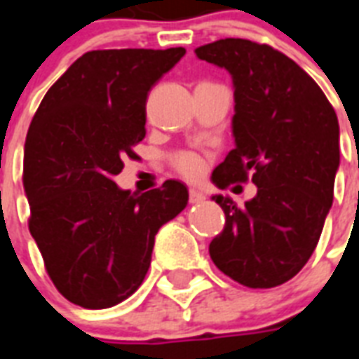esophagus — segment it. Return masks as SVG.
Masks as SVG:
<instances>
[{
	"instance_id": "esophagus-1",
	"label": "esophagus",
	"mask_w": 359,
	"mask_h": 359,
	"mask_svg": "<svg viewBox=\"0 0 359 359\" xmlns=\"http://www.w3.org/2000/svg\"><path fill=\"white\" fill-rule=\"evenodd\" d=\"M207 199L205 197V194H201V191H197V190H190V203L191 205H199V203H203Z\"/></svg>"
}]
</instances>
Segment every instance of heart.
<instances>
[{"mask_svg":"<svg viewBox=\"0 0 359 359\" xmlns=\"http://www.w3.org/2000/svg\"><path fill=\"white\" fill-rule=\"evenodd\" d=\"M175 169L190 180L199 179L205 173V160L197 152H179L173 158Z\"/></svg>","mask_w":359,"mask_h":359,"instance_id":"heart-1","label":"heart"}]
</instances>
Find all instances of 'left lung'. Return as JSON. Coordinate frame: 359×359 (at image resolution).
<instances>
[{
  "instance_id": "obj_1",
  "label": "left lung",
  "mask_w": 359,
  "mask_h": 359,
  "mask_svg": "<svg viewBox=\"0 0 359 359\" xmlns=\"http://www.w3.org/2000/svg\"><path fill=\"white\" fill-rule=\"evenodd\" d=\"M225 69L235 89V149L214 169L212 182H251L257 196L224 208L225 227L210 242L214 264L251 289L289 281L317 248L334 201L339 169V123L306 70L285 53L245 39H222L196 50Z\"/></svg>"
}]
</instances>
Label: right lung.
<instances>
[{"mask_svg": "<svg viewBox=\"0 0 359 359\" xmlns=\"http://www.w3.org/2000/svg\"><path fill=\"white\" fill-rule=\"evenodd\" d=\"M184 48L93 50L44 95L24 145L29 231L61 294L106 309L134 294L151 266L154 236L188 205V188L130 194L114 179L145 137L152 86Z\"/></svg>", "mask_w": 359, "mask_h": 359, "instance_id": "right-lung-1", "label": "right lung"}]
</instances>
